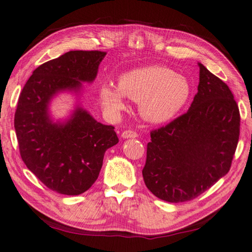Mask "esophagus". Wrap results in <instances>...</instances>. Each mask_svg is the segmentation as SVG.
<instances>
[{"instance_id":"34e87169","label":"esophagus","mask_w":252,"mask_h":252,"mask_svg":"<svg viewBox=\"0 0 252 252\" xmlns=\"http://www.w3.org/2000/svg\"><path fill=\"white\" fill-rule=\"evenodd\" d=\"M121 136H122V138H125V139H126V138H137L138 133L133 130H125L122 132Z\"/></svg>"}]
</instances>
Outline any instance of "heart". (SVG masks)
<instances>
[{
  "label": "heart",
  "mask_w": 252,
  "mask_h": 252,
  "mask_svg": "<svg viewBox=\"0 0 252 252\" xmlns=\"http://www.w3.org/2000/svg\"><path fill=\"white\" fill-rule=\"evenodd\" d=\"M190 95L187 79L165 66L152 65L130 71L120 78L119 88L104 85L99 98L107 112L118 114L126 108L125 96L139 103L142 118L165 122L181 110Z\"/></svg>",
  "instance_id": "obj_1"
}]
</instances>
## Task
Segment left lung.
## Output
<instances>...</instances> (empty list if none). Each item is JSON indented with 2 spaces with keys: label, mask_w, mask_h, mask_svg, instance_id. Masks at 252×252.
Masks as SVG:
<instances>
[{
  "label": "left lung",
  "mask_w": 252,
  "mask_h": 252,
  "mask_svg": "<svg viewBox=\"0 0 252 252\" xmlns=\"http://www.w3.org/2000/svg\"><path fill=\"white\" fill-rule=\"evenodd\" d=\"M199 64L198 93L187 113L150 131L142 176L157 198L185 202L200 196L231 168L240 112L228 86Z\"/></svg>",
  "instance_id": "1"
}]
</instances>
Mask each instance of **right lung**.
I'll list each match as a JSON object with an SVG mask.
<instances>
[{
  "instance_id": "add662e5",
  "label": "right lung",
  "mask_w": 252,
  "mask_h": 252,
  "mask_svg": "<svg viewBox=\"0 0 252 252\" xmlns=\"http://www.w3.org/2000/svg\"><path fill=\"white\" fill-rule=\"evenodd\" d=\"M100 51H70L39 65L19 96L14 129L24 163L48 189L77 196L98 178L104 154L119 142L114 126L97 122L77 107L65 123L48 114L51 99L63 90L78 92L81 81L95 80Z\"/></svg>"
}]
</instances>
